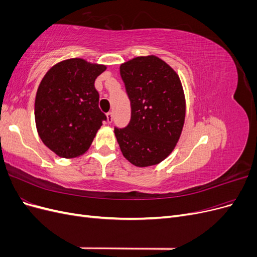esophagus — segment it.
Instances as JSON below:
<instances>
[{
    "label": "esophagus",
    "mask_w": 257,
    "mask_h": 257,
    "mask_svg": "<svg viewBox=\"0 0 257 257\" xmlns=\"http://www.w3.org/2000/svg\"><path fill=\"white\" fill-rule=\"evenodd\" d=\"M112 120H113V115H112V112H108V113H107V122L110 124V123L112 122Z\"/></svg>",
    "instance_id": "esophagus-1"
}]
</instances>
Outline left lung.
Returning <instances> with one entry per match:
<instances>
[{
	"label": "left lung",
	"instance_id": "left-lung-1",
	"mask_svg": "<svg viewBox=\"0 0 257 257\" xmlns=\"http://www.w3.org/2000/svg\"><path fill=\"white\" fill-rule=\"evenodd\" d=\"M131 100L128 125L114 128L123 157L137 167L158 165L173 152L185 120V96L178 74L165 61L137 57L121 64Z\"/></svg>",
	"mask_w": 257,
	"mask_h": 257
}]
</instances>
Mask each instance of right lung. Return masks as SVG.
Segmentation results:
<instances>
[{"label":"right lung","instance_id":"add662e5","mask_svg":"<svg viewBox=\"0 0 257 257\" xmlns=\"http://www.w3.org/2000/svg\"><path fill=\"white\" fill-rule=\"evenodd\" d=\"M107 66L80 58L53 65L42 79L35 97L37 133L60 158H78L89 150L106 115L98 107L94 87Z\"/></svg>","mask_w":257,"mask_h":257}]
</instances>
